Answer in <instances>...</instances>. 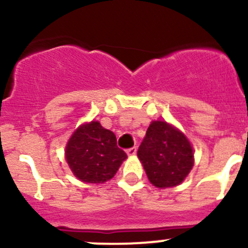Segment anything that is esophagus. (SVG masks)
Here are the masks:
<instances>
[{"mask_svg":"<svg viewBox=\"0 0 248 248\" xmlns=\"http://www.w3.org/2000/svg\"><path fill=\"white\" fill-rule=\"evenodd\" d=\"M136 154H137V147L136 146L131 147V149H127V155H128V156H134Z\"/></svg>","mask_w":248,"mask_h":248,"instance_id":"esophagus-1","label":"esophagus"}]
</instances>
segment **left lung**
<instances>
[{
    "mask_svg": "<svg viewBox=\"0 0 248 248\" xmlns=\"http://www.w3.org/2000/svg\"><path fill=\"white\" fill-rule=\"evenodd\" d=\"M150 182L159 188L181 184L193 167V150L186 137L164 121H154L138 149Z\"/></svg>",
    "mask_w": 248,
    "mask_h": 248,
    "instance_id": "1",
    "label": "left lung"
}]
</instances>
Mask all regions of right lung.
<instances>
[{
  "label": "right lung",
  "mask_w": 248,
  "mask_h": 248,
  "mask_svg": "<svg viewBox=\"0 0 248 248\" xmlns=\"http://www.w3.org/2000/svg\"><path fill=\"white\" fill-rule=\"evenodd\" d=\"M126 158V152L117 146L115 134L97 121L80 126L66 147L69 168L78 179L89 184L111 179Z\"/></svg>",
  "instance_id": "right-lung-1"
}]
</instances>
